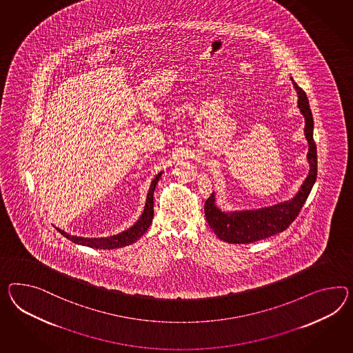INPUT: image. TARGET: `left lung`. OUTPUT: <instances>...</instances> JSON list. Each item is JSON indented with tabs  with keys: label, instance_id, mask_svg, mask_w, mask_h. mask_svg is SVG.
I'll return each mask as SVG.
<instances>
[{
	"label": "left lung",
	"instance_id": "left-lung-1",
	"mask_svg": "<svg viewBox=\"0 0 353 353\" xmlns=\"http://www.w3.org/2000/svg\"><path fill=\"white\" fill-rule=\"evenodd\" d=\"M292 79L299 94V108L305 117V136L308 142L307 160L310 172L301 185L299 193L290 199L269 208L243 210L225 212L217 208L215 193L205 202V216L214 233L228 243H252L274 234L281 233L299 216L310 192L312 190L317 175L316 145L314 141V119L305 91Z\"/></svg>",
	"mask_w": 353,
	"mask_h": 353
}]
</instances>
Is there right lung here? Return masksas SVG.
Masks as SVG:
<instances>
[{"instance_id":"add662e5","label":"right lung","mask_w":353,"mask_h":353,"mask_svg":"<svg viewBox=\"0 0 353 353\" xmlns=\"http://www.w3.org/2000/svg\"><path fill=\"white\" fill-rule=\"evenodd\" d=\"M161 175H163V172H159L151 183V187H150L147 199H145V210H143L142 215L137 220L136 224L130 226L127 230H124V232H121V233L117 235L105 236V238H83V236L70 235L69 233L61 230V229H59V228H56V229L63 236H66L74 243L87 245V247L97 248V250H114V248H120V247H125L129 244L134 243L142 235L145 234L147 229L150 228L151 223H152V219H154V192L156 184H157L159 179L161 178Z\"/></svg>"}]
</instances>
